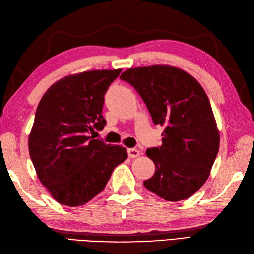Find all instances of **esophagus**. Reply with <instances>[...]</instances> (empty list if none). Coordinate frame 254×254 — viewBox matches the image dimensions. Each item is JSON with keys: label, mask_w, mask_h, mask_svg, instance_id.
<instances>
[{"label": "esophagus", "mask_w": 254, "mask_h": 254, "mask_svg": "<svg viewBox=\"0 0 254 254\" xmlns=\"http://www.w3.org/2000/svg\"><path fill=\"white\" fill-rule=\"evenodd\" d=\"M140 155H141V153L139 149H135V148L128 149V156L130 157V158H136V157H139Z\"/></svg>", "instance_id": "obj_1"}]
</instances>
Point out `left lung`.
Here are the masks:
<instances>
[{
    "label": "left lung",
    "mask_w": 254,
    "mask_h": 254,
    "mask_svg": "<svg viewBox=\"0 0 254 254\" xmlns=\"http://www.w3.org/2000/svg\"><path fill=\"white\" fill-rule=\"evenodd\" d=\"M120 78L139 93L154 124L164 127L162 145L146 150L156 170L144 186L170 202L193 195L207 181L220 144L204 88L190 73L170 65L129 68Z\"/></svg>",
    "instance_id": "left-lung-1"
}]
</instances>
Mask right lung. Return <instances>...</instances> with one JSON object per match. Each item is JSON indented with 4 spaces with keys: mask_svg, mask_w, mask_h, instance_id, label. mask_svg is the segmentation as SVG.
<instances>
[{
    "mask_svg": "<svg viewBox=\"0 0 254 254\" xmlns=\"http://www.w3.org/2000/svg\"><path fill=\"white\" fill-rule=\"evenodd\" d=\"M121 71L69 74L53 83L39 101L29 152L40 183L62 205L76 207L91 201L128 157L122 145L88 135L104 129L105 94Z\"/></svg>",
    "mask_w": 254,
    "mask_h": 254,
    "instance_id": "1",
    "label": "right lung"
}]
</instances>
